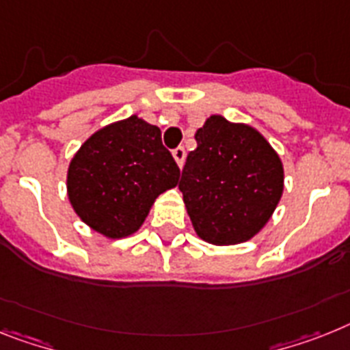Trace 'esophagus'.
Returning <instances> with one entry per match:
<instances>
[{"instance_id": "34e87169", "label": "esophagus", "mask_w": 350, "mask_h": 350, "mask_svg": "<svg viewBox=\"0 0 350 350\" xmlns=\"http://www.w3.org/2000/svg\"><path fill=\"white\" fill-rule=\"evenodd\" d=\"M172 154H173V159H175V163H177L178 168H182V166H184V159H186V150L182 148V146H178V148L173 150Z\"/></svg>"}]
</instances>
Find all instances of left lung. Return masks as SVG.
Masks as SVG:
<instances>
[{"label":"left lung","instance_id":"1","mask_svg":"<svg viewBox=\"0 0 350 350\" xmlns=\"http://www.w3.org/2000/svg\"><path fill=\"white\" fill-rule=\"evenodd\" d=\"M195 139L178 182L193 229L211 245L245 243L281 202V157L258 129L220 114L207 118Z\"/></svg>","mask_w":350,"mask_h":350}]
</instances>
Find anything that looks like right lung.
Instances as JSON below:
<instances>
[{"mask_svg": "<svg viewBox=\"0 0 350 350\" xmlns=\"http://www.w3.org/2000/svg\"><path fill=\"white\" fill-rule=\"evenodd\" d=\"M180 170L161 143L159 126L130 116L98 129L68 168V198L77 216L109 239L141 229L155 198L178 184Z\"/></svg>", "mask_w": 350, "mask_h": 350, "instance_id": "right-lung-1", "label": "right lung"}]
</instances>
